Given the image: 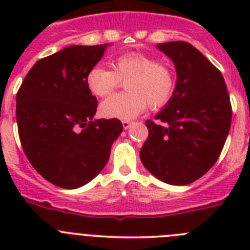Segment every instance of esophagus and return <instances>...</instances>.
I'll return each instance as SVG.
<instances>
[{"label": "esophagus", "instance_id": "obj_1", "mask_svg": "<svg viewBox=\"0 0 250 250\" xmlns=\"http://www.w3.org/2000/svg\"><path fill=\"white\" fill-rule=\"evenodd\" d=\"M131 125H132L131 121H127V120H124V121H123V127H124V129H125V130L129 129V127L131 126Z\"/></svg>", "mask_w": 250, "mask_h": 250}]
</instances>
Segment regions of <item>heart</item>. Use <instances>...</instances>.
<instances>
[{"label": "heart", "instance_id": "b5f03b06", "mask_svg": "<svg viewBox=\"0 0 250 250\" xmlns=\"http://www.w3.org/2000/svg\"><path fill=\"white\" fill-rule=\"evenodd\" d=\"M112 70L94 66L86 75V85L99 98L111 95L125 83L127 92L111 96L100 106L105 118L130 120L146 109L164 106L175 87L173 68L167 62L141 52H130L112 60Z\"/></svg>", "mask_w": 250, "mask_h": 250}]
</instances>
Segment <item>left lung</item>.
<instances>
[{
    "label": "left lung",
    "instance_id": "obj_1",
    "mask_svg": "<svg viewBox=\"0 0 250 250\" xmlns=\"http://www.w3.org/2000/svg\"><path fill=\"white\" fill-rule=\"evenodd\" d=\"M175 65L176 85L140 150L144 167L171 185L202 178L219 158L230 130L231 105L224 77L189 42L158 43Z\"/></svg>",
    "mask_w": 250,
    "mask_h": 250
}]
</instances>
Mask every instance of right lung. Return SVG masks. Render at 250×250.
<instances>
[{
	"mask_svg": "<svg viewBox=\"0 0 250 250\" xmlns=\"http://www.w3.org/2000/svg\"><path fill=\"white\" fill-rule=\"evenodd\" d=\"M107 46H68L39 60L17 92L22 149L37 173L56 187L76 189L91 182L123 131L118 119L95 120L98 100L86 85V75Z\"/></svg>",
	"mask_w": 250,
	"mask_h": 250,
	"instance_id": "add662e5",
	"label": "right lung"
}]
</instances>
